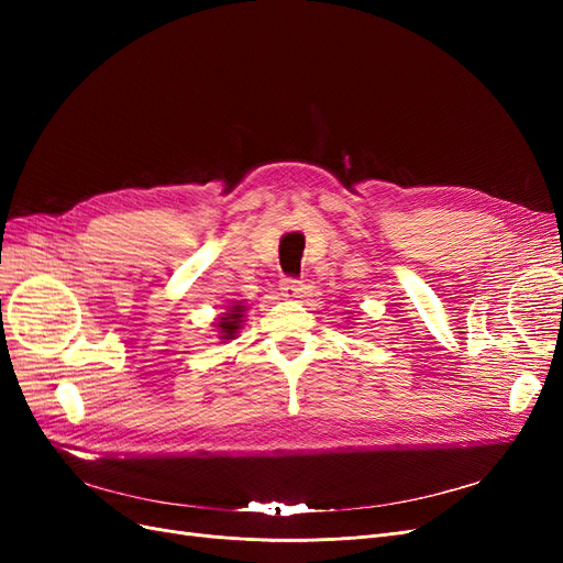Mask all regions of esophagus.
Instances as JSON below:
<instances>
[{
    "label": "esophagus",
    "instance_id": "obj_1",
    "mask_svg": "<svg viewBox=\"0 0 563 563\" xmlns=\"http://www.w3.org/2000/svg\"><path fill=\"white\" fill-rule=\"evenodd\" d=\"M300 294H302V282L300 279H284L282 282V296L284 298H288V300H296V298H300Z\"/></svg>",
    "mask_w": 563,
    "mask_h": 563
}]
</instances>
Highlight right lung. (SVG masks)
<instances>
[{
	"instance_id": "obj_1",
	"label": "right lung",
	"mask_w": 563,
	"mask_h": 563,
	"mask_svg": "<svg viewBox=\"0 0 563 563\" xmlns=\"http://www.w3.org/2000/svg\"><path fill=\"white\" fill-rule=\"evenodd\" d=\"M244 310H246L244 305L236 302L223 317H220V321L216 323L220 338H223V340L236 338V333H240V329H242V321H244Z\"/></svg>"
}]
</instances>
